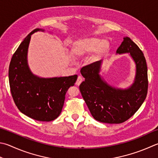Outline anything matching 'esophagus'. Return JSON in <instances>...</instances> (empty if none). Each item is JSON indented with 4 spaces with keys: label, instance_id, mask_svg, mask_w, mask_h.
<instances>
[{
    "label": "esophagus",
    "instance_id": "esophagus-1",
    "mask_svg": "<svg viewBox=\"0 0 158 158\" xmlns=\"http://www.w3.org/2000/svg\"><path fill=\"white\" fill-rule=\"evenodd\" d=\"M82 80H83V78H82V76H79L78 77V78H77V80H76V84L78 85V86L80 85V84H81V82H82Z\"/></svg>",
    "mask_w": 158,
    "mask_h": 158
}]
</instances>
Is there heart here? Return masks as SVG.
Here are the masks:
<instances>
[{"label":"heart","mask_w":158,"mask_h":158,"mask_svg":"<svg viewBox=\"0 0 158 158\" xmlns=\"http://www.w3.org/2000/svg\"><path fill=\"white\" fill-rule=\"evenodd\" d=\"M109 43L97 38H86L74 42L71 49L73 57L81 58L92 53L94 58H100L107 52Z\"/></svg>","instance_id":"b5f03b06"}]
</instances>
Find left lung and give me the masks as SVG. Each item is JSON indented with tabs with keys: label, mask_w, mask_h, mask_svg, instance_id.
Segmentation results:
<instances>
[{
	"label": "left lung",
	"mask_w": 158,
	"mask_h": 158,
	"mask_svg": "<svg viewBox=\"0 0 158 158\" xmlns=\"http://www.w3.org/2000/svg\"><path fill=\"white\" fill-rule=\"evenodd\" d=\"M130 53L136 73L134 82L125 89L111 87L99 74L102 60L83 67L85 78L80 91L92 116L100 123L120 124L129 119L146 99L148 91L147 65L143 53L129 37H124L116 53Z\"/></svg>",
	"instance_id": "left-lung-1"
}]
</instances>
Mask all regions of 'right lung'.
<instances>
[{"label":"right lung","mask_w":158,"mask_h":158,"mask_svg":"<svg viewBox=\"0 0 158 158\" xmlns=\"http://www.w3.org/2000/svg\"><path fill=\"white\" fill-rule=\"evenodd\" d=\"M29 33L11 58L9 67L10 91L18 109L23 114L38 121L49 122L57 118L62 111L65 94L74 85L78 76L43 78L33 74L27 63Z\"/></svg>","instance_id":"add662e5"}]
</instances>
